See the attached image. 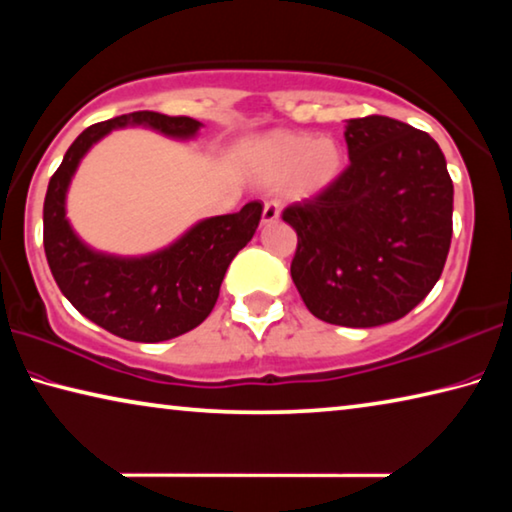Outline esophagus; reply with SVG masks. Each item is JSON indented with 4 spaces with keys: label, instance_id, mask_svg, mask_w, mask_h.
<instances>
[{
    "label": "esophagus",
    "instance_id": "obj_1",
    "mask_svg": "<svg viewBox=\"0 0 512 512\" xmlns=\"http://www.w3.org/2000/svg\"><path fill=\"white\" fill-rule=\"evenodd\" d=\"M280 218V205L275 200L266 202L264 205V212H262V223L269 225V223H275Z\"/></svg>",
    "mask_w": 512,
    "mask_h": 512
}]
</instances>
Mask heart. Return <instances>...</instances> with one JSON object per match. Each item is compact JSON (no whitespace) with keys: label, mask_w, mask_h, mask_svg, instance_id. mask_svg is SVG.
<instances>
[{"label":"heart","mask_w":512,"mask_h":512,"mask_svg":"<svg viewBox=\"0 0 512 512\" xmlns=\"http://www.w3.org/2000/svg\"><path fill=\"white\" fill-rule=\"evenodd\" d=\"M250 164L264 182L287 180L285 189L291 198L310 200L339 180L346 154L332 139H316L303 132H275L253 145Z\"/></svg>","instance_id":"obj_1"}]
</instances>
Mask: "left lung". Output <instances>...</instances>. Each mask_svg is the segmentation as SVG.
I'll return each instance as SVG.
<instances>
[{"instance_id":"left-lung-1","label":"left lung","mask_w":512,"mask_h":512,"mask_svg":"<svg viewBox=\"0 0 512 512\" xmlns=\"http://www.w3.org/2000/svg\"><path fill=\"white\" fill-rule=\"evenodd\" d=\"M351 164L282 221L298 234L291 280L316 319L373 328L408 314L440 280L453 234V182L421 129L346 120Z\"/></svg>"}]
</instances>
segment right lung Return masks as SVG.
<instances>
[{
    "mask_svg": "<svg viewBox=\"0 0 512 512\" xmlns=\"http://www.w3.org/2000/svg\"><path fill=\"white\" fill-rule=\"evenodd\" d=\"M143 125L173 139H193L202 123L189 116L134 111L81 132L52 175L43 205V243L50 271L72 307L129 342H166L193 330L214 310L225 271L253 239L262 205L205 218L173 246L145 257H116L88 248L66 218L72 175L91 145L111 129Z\"/></svg>",
    "mask_w": 512,
    "mask_h": 512,
    "instance_id": "1",
    "label": "right lung"
}]
</instances>
